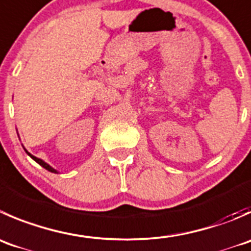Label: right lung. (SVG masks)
Here are the masks:
<instances>
[{
    "label": "right lung",
    "mask_w": 251,
    "mask_h": 251,
    "mask_svg": "<svg viewBox=\"0 0 251 251\" xmlns=\"http://www.w3.org/2000/svg\"><path fill=\"white\" fill-rule=\"evenodd\" d=\"M25 152H26V154H28V155H29V157H30V158H33V159H34V160H35V162H36V163H38V164H40V165H41V167H43V168H45V169H46V170H49V172H51V173H57V170H55V169H53V168H52V167H50V165H49V164H48V163H45V162H44V160H43V159H40V158H36V157H35V155L30 154V153H29V152H28V151H25Z\"/></svg>",
    "instance_id": "add662e5"
}]
</instances>
